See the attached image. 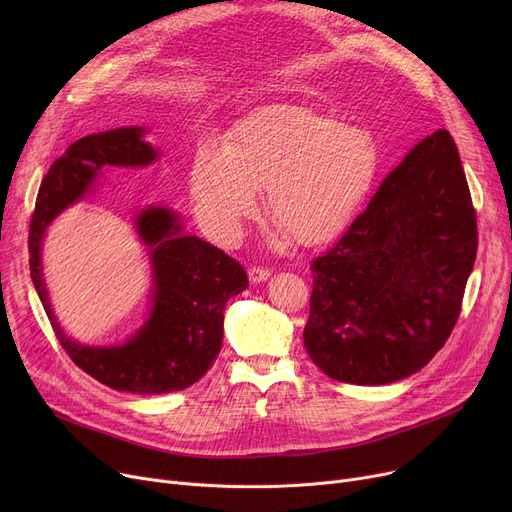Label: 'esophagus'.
<instances>
[{
    "mask_svg": "<svg viewBox=\"0 0 512 512\" xmlns=\"http://www.w3.org/2000/svg\"><path fill=\"white\" fill-rule=\"evenodd\" d=\"M272 272L265 270V267H251L249 270V282L251 284H261V282H267L270 280Z\"/></svg>",
    "mask_w": 512,
    "mask_h": 512,
    "instance_id": "obj_1",
    "label": "esophagus"
}]
</instances>
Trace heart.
I'll return each instance as SVG.
<instances>
[{
  "mask_svg": "<svg viewBox=\"0 0 512 512\" xmlns=\"http://www.w3.org/2000/svg\"><path fill=\"white\" fill-rule=\"evenodd\" d=\"M378 174V149L357 126L301 105H274L242 122L230 145L203 141L191 164L201 224L222 240L253 218L265 188L280 245H321L361 209Z\"/></svg>",
  "mask_w": 512,
  "mask_h": 512,
  "instance_id": "obj_1",
  "label": "heart"
}]
</instances>
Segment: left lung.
Here are the masks:
<instances>
[{"label":"left lung","mask_w":512,"mask_h":512,"mask_svg":"<svg viewBox=\"0 0 512 512\" xmlns=\"http://www.w3.org/2000/svg\"><path fill=\"white\" fill-rule=\"evenodd\" d=\"M477 224L450 132L423 139L338 245L311 265L303 342L336 382L386 386L425 367L461 313Z\"/></svg>","instance_id":"1"}]
</instances>
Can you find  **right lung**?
<instances>
[{
  "mask_svg": "<svg viewBox=\"0 0 512 512\" xmlns=\"http://www.w3.org/2000/svg\"><path fill=\"white\" fill-rule=\"evenodd\" d=\"M145 126H122L72 143L41 182L31 222V278L60 344L97 382L130 394H170L201 380L224 340V309L249 280L242 265L188 234L180 213L147 205L132 228L151 263V299L143 326L118 344H83L60 324L43 278V240L58 215L91 197L105 170L147 168L161 153Z\"/></svg>",
  "mask_w": 512,
  "mask_h": 512,
  "instance_id": "1",
  "label": "right lung"
}]
</instances>
